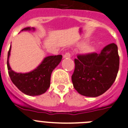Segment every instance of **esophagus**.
Returning <instances> with one entry per match:
<instances>
[{"label": "esophagus", "instance_id": "esophagus-1", "mask_svg": "<svg viewBox=\"0 0 128 128\" xmlns=\"http://www.w3.org/2000/svg\"><path fill=\"white\" fill-rule=\"evenodd\" d=\"M71 57V53L70 52H67L65 55H63L64 58H70Z\"/></svg>", "mask_w": 128, "mask_h": 128}]
</instances>
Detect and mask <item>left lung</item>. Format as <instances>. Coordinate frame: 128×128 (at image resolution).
I'll list each match as a JSON object with an SVG mask.
<instances>
[{
    "label": "left lung",
    "mask_w": 128,
    "mask_h": 128,
    "mask_svg": "<svg viewBox=\"0 0 128 128\" xmlns=\"http://www.w3.org/2000/svg\"><path fill=\"white\" fill-rule=\"evenodd\" d=\"M77 57L71 76L74 88L87 97L95 98L104 94L112 86L118 73V46L111 43L100 53H90Z\"/></svg>",
    "instance_id": "8db88e82"
}]
</instances>
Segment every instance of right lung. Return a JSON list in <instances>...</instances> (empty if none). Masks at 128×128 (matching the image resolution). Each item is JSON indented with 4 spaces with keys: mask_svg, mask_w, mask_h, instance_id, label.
<instances>
[{
    "mask_svg": "<svg viewBox=\"0 0 128 128\" xmlns=\"http://www.w3.org/2000/svg\"><path fill=\"white\" fill-rule=\"evenodd\" d=\"M30 29V27H26L22 30ZM32 29L34 30V28ZM10 48L8 52L7 68L10 78L14 86L20 92L28 96H39L46 92L50 87L51 73L61 62L62 55L46 57L41 64L31 72L18 73L12 71L9 66L8 58L10 54Z\"/></svg>",
    "mask_w": 128,
    "mask_h": 128,
    "instance_id": "1",
    "label": "right lung"
}]
</instances>
